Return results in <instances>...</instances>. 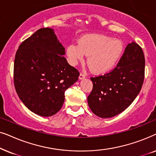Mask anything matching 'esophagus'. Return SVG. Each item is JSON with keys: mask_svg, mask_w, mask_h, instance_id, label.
I'll return each instance as SVG.
<instances>
[{"mask_svg": "<svg viewBox=\"0 0 156 156\" xmlns=\"http://www.w3.org/2000/svg\"><path fill=\"white\" fill-rule=\"evenodd\" d=\"M85 77H86V74L84 73H82V72H81L80 76H79V78H80V80H82V79H84Z\"/></svg>", "mask_w": 156, "mask_h": 156, "instance_id": "1", "label": "esophagus"}]
</instances>
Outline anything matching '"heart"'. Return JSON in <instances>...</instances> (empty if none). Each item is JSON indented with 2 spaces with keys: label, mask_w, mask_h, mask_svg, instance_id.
Wrapping results in <instances>:
<instances>
[{
  "label": "heart",
  "mask_w": 156,
  "mask_h": 156,
  "mask_svg": "<svg viewBox=\"0 0 156 156\" xmlns=\"http://www.w3.org/2000/svg\"><path fill=\"white\" fill-rule=\"evenodd\" d=\"M123 52V44L119 40L104 35H91L81 38L78 43H71L67 48L69 63L76 65L88 55L87 62L93 71L105 74L114 68Z\"/></svg>",
  "instance_id": "b5f03b06"
}]
</instances>
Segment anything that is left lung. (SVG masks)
<instances>
[{
    "label": "left lung",
    "instance_id": "obj_1",
    "mask_svg": "<svg viewBox=\"0 0 156 156\" xmlns=\"http://www.w3.org/2000/svg\"><path fill=\"white\" fill-rule=\"evenodd\" d=\"M144 76V52L133 42L126 46L112 71L91 77L93 89L87 101L91 112L101 118H111L123 112L139 94Z\"/></svg>",
    "mask_w": 156,
    "mask_h": 156
}]
</instances>
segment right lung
<instances>
[{
  "instance_id": "add662e5",
  "label": "right lung",
  "mask_w": 156,
  "mask_h": 156,
  "mask_svg": "<svg viewBox=\"0 0 156 156\" xmlns=\"http://www.w3.org/2000/svg\"><path fill=\"white\" fill-rule=\"evenodd\" d=\"M65 49L53 29L40 28L24 40L14 61V85L26 107L41 116L57 114L65 91L78 80L80 72L70 66Z\"/></svg>"
}]
</instances>
